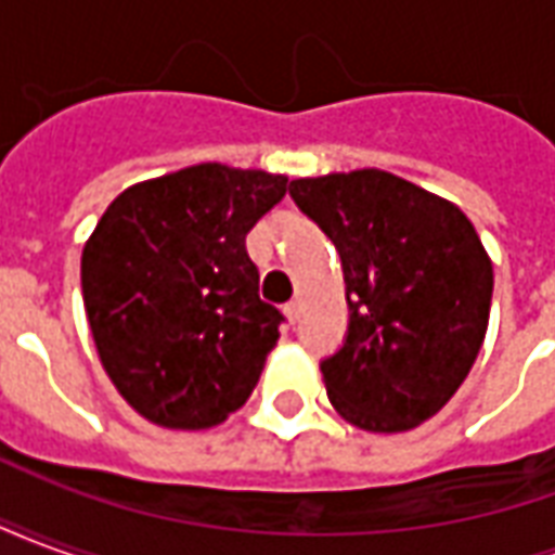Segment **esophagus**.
<instances>
[{
    "label": "esophagus",
    "mask_w": 555,
    "mask_h": 555,
    "mask_svg": "<svg viewBox=\"0 0 555 555\" xmlns=\"http://www.w3.org/2000/svg\"><path fill=\"white\" fill-rule=\"evenodd\" d=\"M282 312H285V318H288L291 324H297V318H300V302L297 300L285 302V309H282Z\"/></svg>",
    "instance_id": "34e87169"
}]
</instances>
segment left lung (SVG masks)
<instances>
[{"instance_id":"obj_1","label":"left lung","mask_w":555,"mask_h":555,"mask_svg":"<svg viewBox=\"0 0 555 555\" xmlns=\"http://www.w3.org/2000/svg\"><path fill=\"white\" fill-rule=\"evenodd\" d=\"M291 198L336 243L350 324L321 362L350 425L398 434L440 413L476 362L493 264L464 210L380 169L291 181Z\"/></svg>"}]
</instances>
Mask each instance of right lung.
<instances>
[{"instance_id": "obj_1", "label": "right lung", "mask_w": 555, "mask_h": 555, "mask_svg": "<svg viewBox=\"0 0 555 555\" xmlns=\"http://www.w3.org/2000/svg\"><path fill=\"white\" fill-rule=\"evenodd\" d=\"M285 175L198 163L133 183L82 246L94 348L139 416L214 428L253 396L285 321L258 297L246 234Z\"/></svg>"}]
</instances>
